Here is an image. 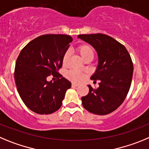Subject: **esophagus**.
Instances as JSON below:
<instances>
[{
    "label": "esophagus",
    "instance_id": "1",
    "mask_svg": "<svg viewBox=\"0 0 149 149\" xmlns=\"http://www.w3.org/2000/svg\"><path fill=\"white\" fill-rule=\"evenodd\" d=\"M79 86V84H76V83H72V87H78Z\"/></svg>",
    "mask_w": 149,
    "mask_h": 149
}]
</instances>
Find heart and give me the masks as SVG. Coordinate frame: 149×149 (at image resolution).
I'll use <instances>...</instances> for the list:
<instances>
[{"mask_svg":"<svg viewBox=\"0 0 149 149\" xmlns=\"http://www.w3.org/2000/svg\"><path fill=\"white\" fill-rule=\"evenodd\" d=\"M76 50H77L78 53L80 55L81 58L84 61H86V60H92L93 58V57H94V49H93V47L91 46V45H88V44H83V45H79L77 47ZM68 57H69V53H68V52H66L62 57L63 65H66ZM66 76L70 80H71L73 81H76V82L80 81L83 78V76L81 73L76 71L68 72L66 74Z\"/></svg>","mask_w":149,"mask_h":149,"instance_id":"1","label":"heart"}]
</instances>
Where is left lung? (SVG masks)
I'll return each instance as SVG.
<instances>
[{"label": "left lung", "instance_id": "obj_1", "mask_svg": "<svg viewBox=\"0 0 149 149\" xmlns=\"http://www.w3.org/2000/svg\"><path fill=\"white\" fill-rule=\"evenodd\" d=\"M78 38L88 43L98 54V66L91 77L99 88L91 85L89 93L81 97L87 111L106 115L121 105L129 91L133 76V62L124 45L111 36L101 33L79 35Z\"/></svg>", "mask_w": 149, "mask_h": 149}]
</instances>
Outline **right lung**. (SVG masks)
Returning a JSON list of instances; mask_svg holds the SVG:
<instances>
[{
	"mask_svg": "<svg viewBox=\"0 0 149 149\" xmlns=\"http://www.w3.org/2000/svg\"><path fill=\"white\" fill-rule=\"evenodd\" d=\"M73 41L67 35H43L23 48L15 68V81L21 100L29 109L38 114H49L62 104L71 83L58 70L62 57ZM52 74L57 80L47 82Z\"/></svg>",
	"mask_w": 149,
	"mask_h": 149,
	"instance_id": "add662e5",
	"label": "right lung"
}]
</instances>
